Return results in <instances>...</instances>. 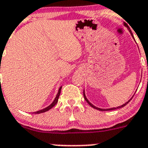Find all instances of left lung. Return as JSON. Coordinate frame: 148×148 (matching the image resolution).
I'll return each instance as SVG.
<instances>
[{"label": "left lung", "mask_w": 148, "mask_h": 148, "mask_svg": "<svg viewBox=\"0 0 148 148\" xmlns=\"http://www.w3.org/2000/svg\"><path fill=\"white\" fill-rule=\"evenodd\" d=\"M125 25L126 26H127V25H126V24H125ZM130 33H131V31H130ZM131 34H133L132 33H131ZM83 96H84V98H85V99H86V102H87L88 103L89 105H90V106H91V107H92V108H95V109H97V110H102V111H104V110H115V109H116V108H121L124 107V106H125L126 105H127V104L128 103V102H130V100H131V99H132V98H131V99H130V100H128V101H127V102H126V103H125V104H124V105H122V106H119V107H117V108H110V109H102V108H97V107H95V106H93L92 104L90 103V102H89L88 100V99H87V98H86V95H85V93H84V92H83Z\"/></svg>", "instance_id": "8db88e82"}]
</instances>
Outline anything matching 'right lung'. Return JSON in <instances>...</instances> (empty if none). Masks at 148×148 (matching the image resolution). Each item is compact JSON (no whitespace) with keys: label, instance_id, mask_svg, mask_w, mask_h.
<instances>
[{"label":"right lung","instance_id":"1","mask_svg":"<svg viewBox=\"0 0 148 148\" xmlns=\"http://www.w3.org/2000/svg\"><path fill=\"white\" fill-rule=\"evenodd\" d=\"M61 88H62V87H60V88L59 90H58V94H57V96H56V97H55V99H54V102H53L52 103H51V105H50V106H48V107H47V108H46L42 109V110H38V111H37V112H34V114H41V113H44V112H46V111H48V110H50V109H51V108H53V107H54V106H55L56 104L58 103V99H59L60 94Z\"/></svg>","mask_w":148,"mask_h":148}]
</instances>
